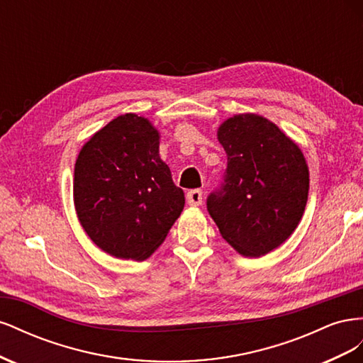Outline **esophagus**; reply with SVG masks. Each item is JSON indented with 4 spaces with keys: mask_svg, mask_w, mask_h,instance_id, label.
I'll use <instances>...</instances> for the list:
<instances>
[{
    "mask_svg": "<svg viewBox=\"0 0 363 363\" xmlns=\"http://www.w3.org/2000/svg\"><path fill=\"white\" fill-rule=\"evenodd\" d=\"M186 201L189 206H200L203 203V191L192 189L186 194Z\"/></svg>",
    "mask_w": 363,
    "mask_h": 363,
    "instance_id": "34e87169",
    "label": "esophagus"
}]
</instances>
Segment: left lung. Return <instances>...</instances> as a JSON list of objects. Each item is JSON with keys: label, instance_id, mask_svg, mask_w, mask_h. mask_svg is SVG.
<instances>
[{"label": "left lung", "instance_id": "1", "mask_svg": "<svg viewBox=\"0 0 363 363\" xmlns=\"http://www.w3.org/2000/svg\"><path fill=\"white\" fill-rule=\"evenodd\" d=\"M227 155L221 188L207 199L219 233L247 257H260L286 240L301 221L309 168L300 147L256 113L228 118L218 128Z\"/></svg>", "mask_w": 363, "mask_h": 363}]
</instances>
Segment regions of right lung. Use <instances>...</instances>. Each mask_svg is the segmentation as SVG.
I'll list each match as a JSON object with an SVG mask.
<instances>
[{
  "label": "right lung",
  "instance_id": "1",
  "mask_svg": "<svg viewBox=\"0 0 363 363\" xmlns=\"http://www.w3.org/2000/svg\"><path fill=\"white\" fill-rule=\"evenodd\" d=\"M159 131L125 113L86 142L74 169V204L92 242L118 259L145 260L184 207L159 156Z\"/></svg>",
  "mask_w": 363,
  "mask_h": 363
}]
</instances>
